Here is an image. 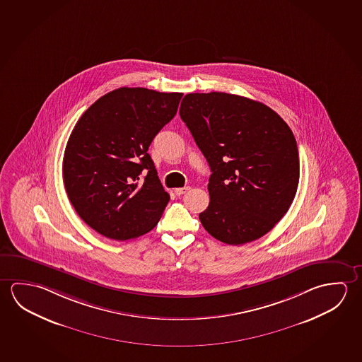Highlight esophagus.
I'll list each match as a JSON object with an SVG mask.
<instances>
[{
	"instance_id": "obj_1",
	"label": "esophagus",
	"mask_w": 362,
	"mask_h": 362,
	"mask_svg": "<svg viewBox=\"0 0 362 362\" xmlns=\"http://www.w3.org/2000/svg\"><path fill=\"white\" fill-rule=\"evenodd\" d=\"M189 189V187H183V188H177L174 192H175V194H177V196H182V194H185V193H187Z\"/></svg>"
}]
</instances>
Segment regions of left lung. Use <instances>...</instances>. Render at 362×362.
<instances>
[{
    "instance_id": "left-lung-1",
    "label": "left lung",
    "mask_w": 362,
    "mask_h": 362,
    "mask_svg": "<svg viewBox=\"0 0 362 362\" xmlns=\"http://www.w3.org/2000/svg\"><path fill=\"white\" fill-rule=\"evenodd\" d=\"M179 115L212 172L209 206L199 214L206 231L228 245L262 238L299 183L291 127L267 105L223 92L185 95Z\"/></svg>"
}]
</instances>
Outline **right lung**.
<instances>
[{
    "mask_svg": "<svg viewBox=\"0 0 362 362\" xmlns=\"http://www.w3.org/2000/svg\"><path fill=\"white\" fill-rule=\"evenodd\" d=\"M182 95L122 87L78 119L64 151L63 180L76 212L102 236L124 241L158 225L170 196L148 150ZM144 168L148 174L141 181Z\"/></svg>",
    "mask_w": 362,
    "mask_h": 362,
    "instance_id": "obj_1",
    "label": "right lung"
}]
</instances>
